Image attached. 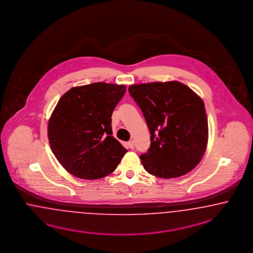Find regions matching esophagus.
Here are the masks:
<instances>
[{
	"instance_id": "1",
	"label": "esophagus",
	"mask_w": 253,
	"mask_h": 253,
	"mask_svg": "<svg viewBox=\"0 0 253 253\" xmlns=\"http://www.w3.org/2000/svg\"><path fill=\"white\" fill-rule=\"evenodd\" d=\"M127 146H128V148H130V149H133L134 148V144H133V142L129 141L127 143Z\"/></svg>"
}]
</instances>
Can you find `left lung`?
<instances>
[{
  "instance_id": "left-lung-1",
  "label": "left lung",
  "mask_w": 253,
  "mask_h": 253,
  "mask_svg": "<svg viewBox=\"0 0 253 253\" xmlns=\"http://www.w3.org/2000/svg\"><path fill=\"white\" fill-rule=\"evenodd\" d=\"M129 93L151 132V146L140 155L144 169L159 178L182 176L201 162L208 142L202 99L177 81L132 84Z\"/></svg>"
}]
</instances>
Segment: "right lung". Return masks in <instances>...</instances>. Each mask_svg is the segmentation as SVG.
<instances>
[{"label":"right lung","instance_id":"1","mask_svg":"<svg viewBox=\"0 0 253 253\" xmlns=\"http://www.w3.org/2000/svg\"><path fill=\"white\" fill-rule=\"evenodd\" d=\"M126 86L94 83L72 87L57 102L48 124L51 151L75 177L96 180L116 169L127 150L112 136V113Z\"/></svg>","mask_w":253,"mask_h":253}]
</instances>
